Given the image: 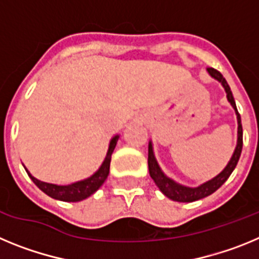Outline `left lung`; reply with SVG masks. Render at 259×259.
Returning <instances> with one entry per match:
<instances>
[{"instance_id": "1", "label": "left lung", "mask_w": 259, "mask_h": 259, "mask_svg": "<svg viewBox=\"0 0 259 259\" xmlns=\"http://www.w3.org/2000/svg\"><path fill=\"white\" fill-rule=\"evenodd\" d=\"M207 72L211 77H214L215 80H218L219 83L223 85L224 91L227 93V100L232 107L236 111L237 115V145L236 149L233 152V155L231 157L230 162L221 174L212 178L209 182L203 183V184L198 185L196 188H191V187H184V185L179 184V183L174 182L172 179L167 178L163 174V171L161 170V167L158 164L157 159L154 157V152H153V145L152 143H149V152H148V166H149V174L150 178L154 180V183L157 184V187L161 189L162 193L166 196V197L171 198L172 201H178V202H193V201L201 200L203 197H207L211 193H214L218 188H221L222 185L224 184V182L230 178V175L232 174V171L235 170L237 162H239V158L241 155L242 150V125H241V118H240V114L237 111L236 102H235V98H233L232 92H231L230 85L227 84L226 79L223 77V75L219 72L218 70L215 68L209 67L207 68Z\"/></svg>"}]
</instances>
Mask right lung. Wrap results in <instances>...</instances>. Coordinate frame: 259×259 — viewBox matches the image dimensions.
<instances>
[{
	"label": "right lung",
	"mask_w": 259,
	"mask_h": 259,
	"mask_svg": "<svg viewBox=\"0 0 259 259\" xmlns=\"http://www.w3.org/2000/svg\"><path fill=\"white\" fill-rule=\"evenodd\" d=\"M119 136H114L111 139L109 144V150L106 153V157H105V161L102 162L101 167L93 174L91 178L88 179H84L81 182L72 183V184L68 185H57V184H50V183L41 182V180L36 179L31 174L28 172L26 167V171L28 174V176L32 179V182L37 185L41 191L47 193L48 196H50L52 198H56L59 201H65V202H77V201H83L85 198H88L91 194L95 193L100 187L105 183V180L107 179V175H109L110 171V161H111V154H113L114 149H115L116 141H118Z\"/></svg>",
	"instance_id": "1"
}]
</instances>
